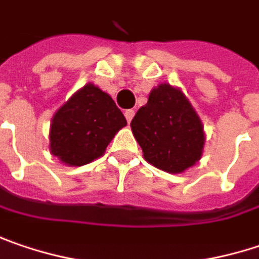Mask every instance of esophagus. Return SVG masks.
<instances>
[{
    "instance_id": "obj_1",
    "label": "esophagus",
    "mask_w": 259,
    "mask_h": 259,
    "mask_svg": "<svg viewBox=\"0 0 259 259\" xmlns=\"http://www.w3.org/2000/svg\"><path fill=\"white\" fill-rule=\"evenodd\" d=\"M124 115H126V120L130 123L132 118H133V115H135V110H126V111H124Z\"/></svg>"
}]
</instances>
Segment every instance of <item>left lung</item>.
I'll list each match as a JSON object with an SVG mask.
<instances>
[{"label":"left lung","instance_id":"1","mask_svg":"<svg viewBox=\"0 0 259 259\" xmlns=\"http://www.w3.org/2000/svg\"><path fill=\"white\" fill-rule=\"evenodd\" d=\"M130 127L145 160L162 171L183 173L202 157V121L183 92L171 84L161 83L151 91Z\"/></svg>","mask_w":259,"mask_h":259}]
</instances>
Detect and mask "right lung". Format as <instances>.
<instances>
[{"label": "right lung", "mask_w": 259, "mask_h": 259, "mask_svg": "<svg viewBox=\"0 0 259 259\" xmlns=\"http://www.w3.org/2000/svg\"><path fill=\"white\" fill-rule=\"evenodd\" d=\"M127 124L113 98L84 84L54 114L50 151L67 165H84L104 155L115 133Z\"/></svg>", "instance_id": "right-lung-1"}]
</instances>
